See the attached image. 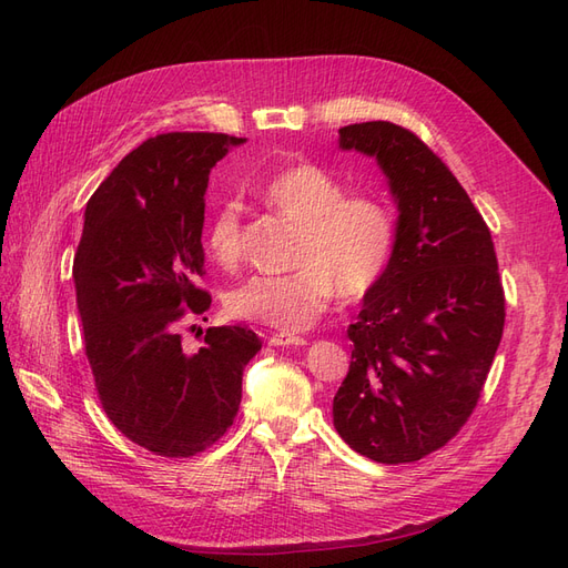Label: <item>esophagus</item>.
<instances>
[{
  "label": "esophagus",
  "instance_id": "34e87169",
  "mask_svg": "<svg viewBox=\"0 0 568 568\" xmlns=\"http://www.w3.org/2000/svg\"><path fill=\"white\" fill-rule=\"evenodd\" d=\"M267 343H270V346H305L307 338L296 336V334H284V332H280V334H272V336L267 338Z\"/></svg>",
  "mask_w": 568,
  "mask_h": 568
}]
</instances>
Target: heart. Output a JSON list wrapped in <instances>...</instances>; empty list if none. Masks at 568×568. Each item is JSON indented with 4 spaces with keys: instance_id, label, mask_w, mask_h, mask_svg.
I'll return each mask as SVG.
<instances>
[{
    "instance_id": "1",
    "label": "heart",
    "mask_w": 568,
    "mask_h": 568,
    "mask_svg": "<svg viewBox=\"0 0 568 568\" xmlns=\"http://www.w3.org/2000/svg\"><path fill=\"white\" fill-rule=\"evenodd\" d=\"M261 199L301 225L296 270L257 274L230 291L232 317L298 332L313 326L336 294L359 301L382 284L400 239L398 213L384 194H346V184L329 170L294 163L261 186ZM205 248L222 267L242 261V205L236 201H225L213 213Z\"/></svg>"
}]
</instances>
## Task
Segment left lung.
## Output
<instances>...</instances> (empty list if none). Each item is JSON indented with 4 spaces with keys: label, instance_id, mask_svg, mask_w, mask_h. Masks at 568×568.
Returning a JSON list of instances; mask_svg holds the SVG:
<instances>
[{
    "label": "left lung",
    "instance_id": "8db88e82",
    "mask_svg": "<svg viewBox=\"0 0 568 568\" xmlns=\"http://www.w3.org/2000/svg\"><path fill=\"white\" fill-rule=\"evenodd\" d=\"M338 132L341 149L379 161L400 209V239L348 326L351 367L334 395V426L374 462H417L467 424L503 341L495 244L450 168L415 132L388 120Z\"/></svg>",
    "mask_w": 568,
    "mask_h": 568
}]
</instances>
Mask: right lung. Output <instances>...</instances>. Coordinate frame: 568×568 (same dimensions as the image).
<instances>
[{
	"label": "right lung",
	"mask_w": 568,
	"mask_h": 568,
	"mask_svg": "<svg viewBox=\"0 0 568 568\" xmlns=\"http://www.w3.org/2000/svg\"><path fill=\"white\" fill-rule=\"evenodd\" d=\"M242 142L220 132L151 136L84 211L73 277L97 398L120 434L161 457H194L227 434L244 367L263 346L246 326H209L186 353L180 334L182 320L211 307L199 284L211 168Z\"/></svg>",
	"instance_id": "1"
}]
</instances>
